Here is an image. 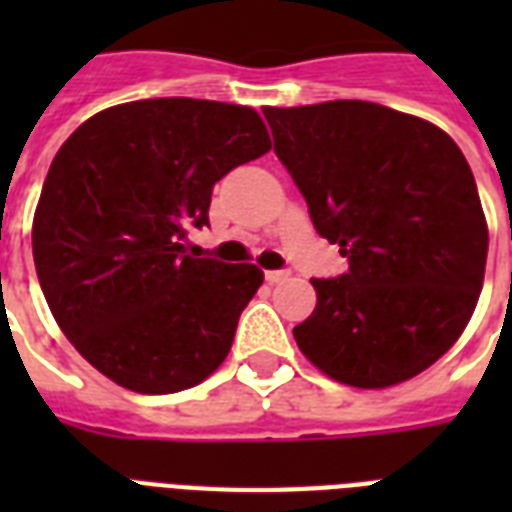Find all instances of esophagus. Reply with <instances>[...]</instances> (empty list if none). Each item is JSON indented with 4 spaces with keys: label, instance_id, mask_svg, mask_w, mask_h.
<instances>
[{
    "label": "esophagus",
    "instance_id": "esophagus-1",
    "mask_svg": "<svg viewBox=\"0 0 512 512\" xmlns=\"http://www.w3.org/2000/svg\"><path fill=\"white\" fill-rule=\"evenodd\" d=\"M265 279L271 284H281V281L289 279V271H265Z\"/></svg>",
    "mask_w": 512,
    "mask_h": 512
}]
</instances>
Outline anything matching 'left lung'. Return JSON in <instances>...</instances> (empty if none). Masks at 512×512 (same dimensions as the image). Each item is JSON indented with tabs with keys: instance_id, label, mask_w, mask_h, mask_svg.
<instances>
[{
	"instance_id": "8db88e82",
	"label": "left lung",
	"mask_w": 512,
	"mask_h": 512,
	"mask_svg": "<svg viewBox=\"0 0 512 512\" xmlns=\"http://www.w3.org/2000/svg\"><path fill=\"white\" fill-rule=\"evenodd\" d=\"M273 151L348 273L311 279L305 356L353 388L404 382L452 348L484 287L489 231L465 156L436 124L369 100L263 108Z\"/></svg>"
}]
</instances>
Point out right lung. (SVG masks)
Returning a JSON list of instances; mask_svg holds the SVG:
<instances>
[{
  "label": "right lung",
  "instance_id": "obj_1",
  "mask_svg": "<svg viewBox=\"0 0 512 512\" xmlns=\"http://www.w3.org/2000/svg\"><path fill=\"white\" fill-rule=\"evenodd\" d=\"M271 151L255 108L151 98L106 108L60 146L34 215V265L52 316L108 380L177 393L231 350L263 284L249 263L185 252L212 188Z\"/></svg>",
  "mask_w": 512,
  "mask_h": 512
}]
</instances>
